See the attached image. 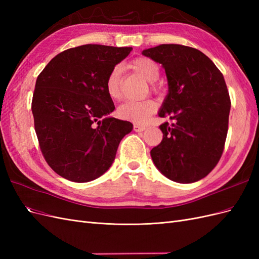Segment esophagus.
<instances>
[{"label": "esophagus", "instance_id": "1", "mask_svg": "<svg viewBox=\"0 0 259 259\" xmlns=\"http://www.w3.org/2000/svg\"><path fill=\"white\" fill-rule=\"evenodd\" d=\"M146 130V126L140 124H134V131L135 132H144Z\"/></svg>", "mask_w": 259, "mask_h": 259}]
</instances>
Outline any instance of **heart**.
I'll list each match as a JSON object with an SVG mask.
<instances>
[{"label": "heart", "mask_w": 259, "mask_h": 259, "mask_svg": "<svg viewBox=\"0 0 259 259\" xmlns=\"http://www.w3.org/2000/svg\"><path fill=\"white\" fill-rule=\"evenodd\" d=\"M132 68L142 74L147 81L150 82L152 90H158L155 80L158 79L160 69L156 62L150 58L140 57L132 62ZM106 90L110 98L116 100L121 97V68L114 67L109 72L106 80ZM156 104L151 99L127 100L117 108V115L121 119L143 124L147 122L149 116L153 114Z\"/></svg>", "instance_id": "b5f03b06"}]
</instances>
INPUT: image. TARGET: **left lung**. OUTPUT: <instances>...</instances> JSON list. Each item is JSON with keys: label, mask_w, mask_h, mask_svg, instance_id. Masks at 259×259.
Masks as SVG:
<instances>
[{"label": "left lung", "mask_w": 259, "mask_h": 259, "mask_svg": "<svg viewBox=\"0 0 259 259\" xmlns=\"http://www.w3.org/2000/svg\"><path fill=\"white\" fill-rule=\"evenodd\" d=\"M143 55L165 69L168 94L159 116L163 139L150 151L161 173L179 184L207 176L221 159L231 101L223 73L206 55L179 44H161Z\"/></svg>", "instance_id": "8db88e82"}]
</instances>
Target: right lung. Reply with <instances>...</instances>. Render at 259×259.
I'll return each mask as SVG.
<instances>
[{
    "instance_id": "right-lung-1",
    "label": "right lung",
    "mask_w": 259,
    "mask_h": 259,
    "mask_svg": "<svg viewBox=\"0 0 259 259\" xmlns=\"http://www.w3.org/2000/svg\"><path fill=\"white\" fill-rule=\"evenodd\" d=\"M132 48L86 44L55 56L38 74L33 93L34 130L45 161L74 183H88L109 169L133 124L109 116V72Z\"/></svg>"
}]
</instances>
